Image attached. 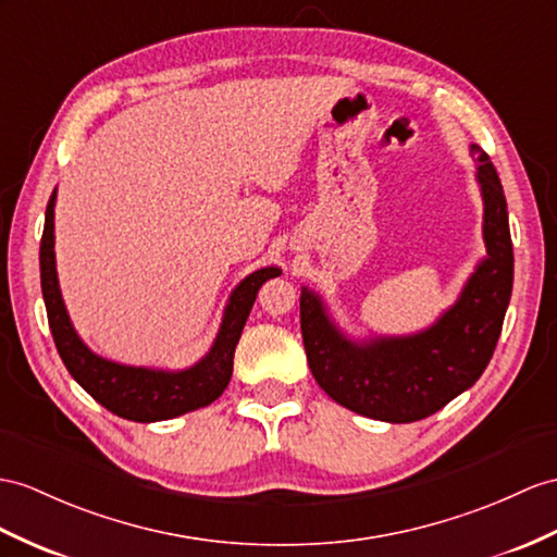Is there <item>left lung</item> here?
I'll use <instances>...</instances> for the list:
<instances>
[{
    "instance_id": "8db88e82",
    "label": "left lung",
    "mask_w": 557,
    "mask_h": 557,
    "mask_svg": "<svg viewBox=\"0 0 557 557\" xmlns=\"http://www.w3.org/2000/svg\"><path fill=\"white\" fill-rule=\"evenodd\" d=\"M486 257L454 307L430 329L404 337L349 341L321 297L302 288L300 325L311 375L333 401L385 423L428 418L478 383L490 363L512 293V240L504 186L478 144Z\"/></svg>"
}]
</instances>
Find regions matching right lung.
Listing matches in <instances>:
<instances>
[{
  "label": "right lung",
  "instance_id": "obj_1",
  "mask_svg": "<svg viewBox=\"0 0 557 557\" xmlns=\"http://www.w3.org/2000/svg\"><path fill=\"white\" fill-rule=\"evenodd\" d=\"M53 206H57V191L51 194L45 212V232L42 243H39V278H42L49 329L67 373L108 411L134 420V423L170 420L212 404L232 381L234 351L255 305L257 290L262 288L264 281L281 276V269H257L238 283L224 307L220 333H216L208 355L198 363L184 371L115 363L94 355L83 343V337L75 333L65 311L57 276V255H53Z\"/></svg>",
  "mask_w": 557,
  "mask_h": 557
}]
</instances>
